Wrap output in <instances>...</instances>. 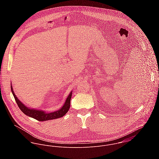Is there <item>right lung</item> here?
Segmentation results:
<instances>
[{
	"instance_id": "add662e5",
	"label": "right lung",
	"mask_w": 159,
	"mask_h": 159,
	"mask_svg": "<svg viewBox=\"0 0 159 159\" xmlns=\"http://www.w3.org/2000/svg\"><path fill=\"white\" fill-rule=\"evenodd\" d=\"M11 90L12 93L14 96V98L16 100V102L18 107L22 111V112L25 114V115H27L29 117H31L34 119H35L39 121H45V120L55 119L62 117V116H64L68 112L69 108H70V100L71 98L72 91L69 93V95L65 102V103L64 104V105L62 107V108L61 109H59L57 111L52 112V113H46L45 111H43L42 110V111L37 110H35V109L29 108L25 107L16 96L15 93H14V91L13 90L11 85Z\"/></svg>"
}]
</instances>
